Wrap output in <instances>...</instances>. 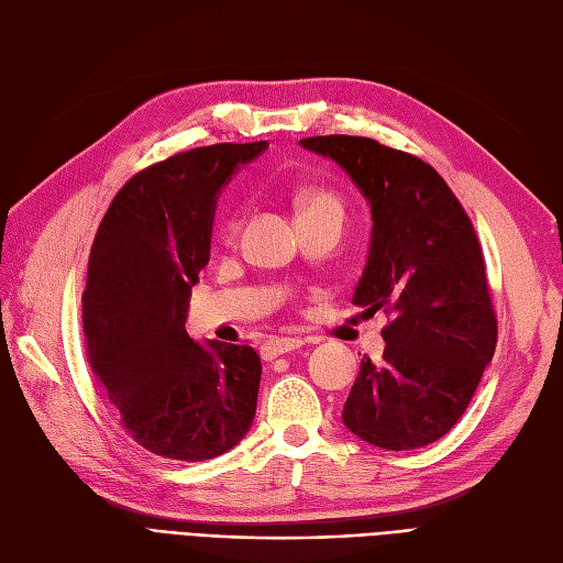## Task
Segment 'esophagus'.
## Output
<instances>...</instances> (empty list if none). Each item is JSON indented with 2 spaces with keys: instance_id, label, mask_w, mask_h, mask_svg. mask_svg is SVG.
<instances>
[{
  "instance_id": "34e87169",
  "label": "esophagus",
  "mask_w": 563,
  "mask_h": 563,
  "mask_svg": "<svg viewBox=\"0 0 563 563\" xmlns=\"http://www.w3.org/2000/svg\"><path fill=\"white\" fill-rule=\"evenodd\" d=\"M305 343H308V338H302V335H284V338L267 340L263 350H265L267 360H275V356H279V354L300 350Z\"/></svg>"
}]
</instances>
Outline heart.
I'll list each match as a JSON object with an SVG mask.
<instances>
[{
    "instance_id": "obj_1",
    "label": "heart",
    "mask_w": 563,
    "mask_h": 563,
    "mask_svg": "<svg viewBox=\"0 0 563 563\" xmlns=\"http://www.w3.org/2000/svg\"><path fill=\"white\" fill-rule=\"evenodd\" d=\"M294 207L298 211L300 220H317V218H335L340 223H345L347 218V207L340 195L331 190H305L294 197ZM242 230V216H230L225 234L228 240L236 236V232Z\"/></svg>"
}]
</instances>
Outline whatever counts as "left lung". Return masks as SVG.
<instances>
[{
    "label": "left lung",
    "instance_id": "obj_1",
    "mask_svg": "<svg viewBox=\"0 0 563 563\" xmlns=\"http://www.w3.org/2000/svg\"><path fill=\"white\" fill-rule=\"evenodd\" d=\"M300 145L333 159L371 203V246L354 305L385 310V352L362 360L345 428L373 446L411 451L465 413L498 343L482 244L463 203L434 168L362 135Z\"/></svg>",
    "mask_w": 563,
    "mask_h": 563
}]
</instances>
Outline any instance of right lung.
<instances>
[{
    "label": "right lung",
    "mask_w": 563,
    "mask_h": 563,
    "mask_svg": "<svg viewBox=\"0 0 563 563\" xmlns=\"http://www.w3.org/2000/svg\"><path fill=\"white\" fill-rule=\"evenodd\" d=\"M261 143L195 147L135 174L100 220L81 296L87 360L124 430L155 455L199 463L246 437L261 387L251 345L185 331L209 265L216 201Z\"/></svg>",
    "instance_id": "1"
}]
</instances>
